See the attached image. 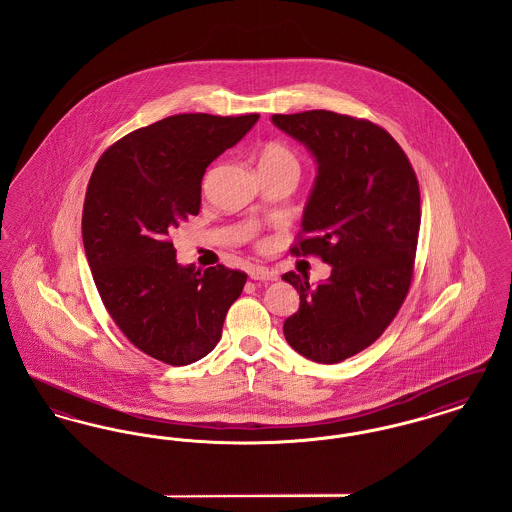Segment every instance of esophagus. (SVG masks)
I'll list each match as a JSON object with an SVG mask.
<instances>
[{
	"instance_id": "esophagus-1",
	"label": "esophagus",
	"mask_w": 512,
	"mask_h": 512,
	"mask_svg": "<svg viewBox=\"0 0 512 512\" xmlns=\"http://www.w3.org/2000/svg\"><path fill=\"white\" fill-rule=\"evenodd\" d=\"M249 276L251 280H259V282H274L278 280V272L272 268L261 267V265H253L249 268Z\"/></svg>"
}]
</instances>
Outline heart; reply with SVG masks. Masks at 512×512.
<instances>
[{"mask_svg": "<svg viewBox=\"0 0 512 512\" xmlns=\"http://www.w3.org/2000/svg\"><path fill=\"white\" fill-rule=\"evenodd\" d=\"M259 169H288L299 174V159L282 142H267L259 151Z\"/></svg>", "mask_w": 512, "mask_h": 512, "instance_id": "b5f03b06", "label": "heart"}]
</instances>
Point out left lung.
I'll return each instance as SVG.
<instances>
[{"mask_svg": "<svg viewBox=\"0 0 512 512\" xmlns=\"http://www.w3.org/2000/svg\"><path fill=\"white\" fill-rule=\"evenodd\" d=\"M272 122L309 147L318 165L290 251L332 265L317 286L307 274L282 276L299 292V311L286 318L284 336L299 355L334 365L378 340L409 293L418 180L405 151L374 122L324 109L272 115Z\"/></svg>", "mask_w": 512, "mask_h": 512, "instance_id": "1", "label": "left lung"}]
</instances>
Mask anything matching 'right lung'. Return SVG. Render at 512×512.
<instances>
[{"mask_svg": "<svg viewBox=\"0 0 512 512\" xmlns=\"http://www.w3.org/2000/svg\"><path fill=\"white\" fill-rule=\"evenodd\" d=\"M259 115H172L107 147L90 176L82 242L107 313L132 345L167 365L215 349L247 274L180 267L171 232L199 213L201 178Z\"/></svg>", "mask_w": 512, "mask_h": 512, "instance_id": "1", "label": "right lung"}]
</instances>
